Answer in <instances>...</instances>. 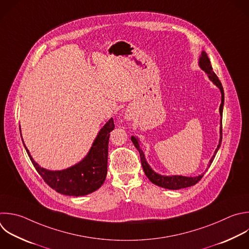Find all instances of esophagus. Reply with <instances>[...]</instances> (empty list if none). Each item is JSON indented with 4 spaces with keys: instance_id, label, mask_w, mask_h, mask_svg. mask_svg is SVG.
<instances>
[{
    "instance_id": "esophagus-1",
    "label": "esophagus",
    "mask_w": 249,
    "mask_h": 249,
    "mask_svg": "<svg viewBox=\"0 0 249 249\" xmlns=\"http://www.w3.org/2000/svg\"><path fill=\"white\" fill-rule=\"evenodd\" d=\"M133 117H134V114H133L130 110H127V111L125 112V119L131 120V119H133Z\"/></svg>"
}]
</instances>
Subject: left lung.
Returning a JSON list of instances; mask_svg holds the SVG:
<instances>
[{
    "label": "left lung",
    "mask_w": 249,
    "mask_h": 249,
    "mask_svg": "<svg viewBox=\"0 0 249 249\" xmlns=\"http://www.w3.org/2000/svg\"><path fill=\"white\" fill-rule=\"evenodd\" d=\"M199 66L202 70H204V72L208 75L209 79L214 83V84L220 89L221 91V95H222V99H221V105H220V115H223V107H224V90H223V86L221 84V82L219 80V78L217 77V75L213 72L212 70V65L210 63V60L206 54L205 52H202L201 56L199 57ZM131 140L134 143V145L136 146V148L139 150L140 152V156H141V162H142V166L143 169V172L145 174V176L148 178V180L153 183L156 186H159L161 188L164 189H168V190H180V189H184V188H188V187H192L194 185H196V183H198L201 178L203 177L204 174H201L199 176L196 177H185V176H162L159 175L157 173H155L151 168L149 165L147 164L145 158H144V154L142 152V150L140 148V144H139V141L136 137L132 136ZM222 142V119H221V127H220V140H219V144L212 156V158L209 161V165L208 167H210L211 163L214 160V157L221 145Z\"/></svg>",
    "instance_id": "8db88e82"
}]
</instances>
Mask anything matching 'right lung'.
Instances as JSON below:
<instances>
[{"mask_svg": "<svg viewBox=\"0 0 249 249\" xmlns=\"http://www.w3.org/2000/svg\"><path fill=\"white\" fill-rule=\"evenodd\" d=\"M113 129L114 122L110 118L99 132L86 157L60 171H51L39 166L23 144L35 169L47 185L62 195L82 196L97 191L105 183L107 173L109 133Z\"/></svg>", "mask_w": 249, "mask_h": 249, "instance_id": "obj_1", "label": "right lung"}]
</instances>
